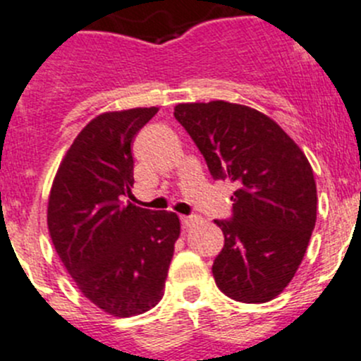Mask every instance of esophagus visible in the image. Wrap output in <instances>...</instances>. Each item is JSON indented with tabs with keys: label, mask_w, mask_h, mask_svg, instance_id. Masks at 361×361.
Wrapping results in <instances>:
<instances>
[{
	"label": "esophagus",
	"mask_w": 361,
	"mask_h": 361,
	"mask_svg": "<svg viewBox=\"0 0 361 361\" xmlns=\"http://www.w3.org/2000/svg\"><path fill=\"white\" fill-rule=\"evenodd\" d=\"M197 222H200V217H196V215H183V217H181L183 228H192L194 224H197Z\"/></svg>",
	"instance_id": "obj_1"
}]
</instances>
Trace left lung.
<instances>
[{"label":"left lung","mask_w":361,"mask_h":361,"mask_svg":"<svg viewBox=\"0 0 361 361\" xmlns=\"http://www.w3.org/2000/svg\"><path fill=\"white\" fill-rule=\"evenodd\" d=\"M174 117L214 180H231L233 217L215 221L224 247L215 283L240 302H267L301 265L317 219V187L301 147L265 114L228 101L181 103Z\"/></svg>","instance_id":"8db88e82"}]
</instances>
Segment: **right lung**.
Segmentation results:
<instances>
[{
  "label": "right lung",
  "mask_w": 361,
  "mask_h": 361,
  "mask_svg": "<svg viewBox=\"0 0 361 361\" xmlns=\"http://www.w3.org/2000/svg\"><path fill=\"white\" fill-rule=\"evenodd\" d=\"M157 112L131 109L90 121L60 161L49 192L56 255L80 292L114 317L158 305L180 237L174 212L123 203L133 187L131 144Z\"/></svg>",
  "instance_id": "1"
}]
</instances>
